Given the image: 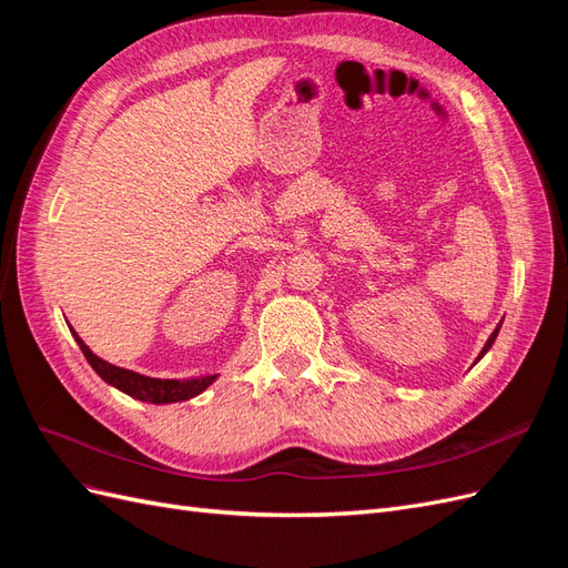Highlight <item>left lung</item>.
Segmentation results:
<instances>
[{
    "instance_id": "1",
    "label": "left lung",
    "mask_w": 568,
    "mask_h": 568,
    "mask_svg": "<svg viewBox=\"0 0 568 568\" xmlns=\"http://www.w3.org/2000/svg\"><path fill=\"white\" fill-rule=\"evenodd\" d=\"M497 332H500V324H497V326H495V332L490 334V338L486 341V346H484V351H480V355H478L476 359H480V357H484V355H486V353L490 351V346H493V343H495V336H497Z\"/></svg>"
}]
</instances>
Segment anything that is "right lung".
<instances>
[{"instance_id": "obj_1", "label": "right lung", "mask_w": 568, "mask_h": 568, "mask_svg": "<svg viewBox=\"0 0 568 568\" xmlns=\"http://www.w3.org/2000/svg\"><path fill=\"white\" fill-rule=\"evenodd\" d=\"M78 346L82 351V355L88 357V363L92 365V369L104 379L106 384L115 386L118 390H123L136 400H144V403H153V405H165V403H180V400H189L194 398V395L203 393L209 388L215 379L217 374H209V376H199V379H186V382H178V379H151V376L144 374H136L132 369H123V367H115L106 359L97 357L88 346H84V341L73 332Z\"/></svg>"}]
</instances>
